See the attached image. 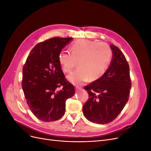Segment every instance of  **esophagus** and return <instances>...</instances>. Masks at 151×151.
<instances>
[{
	"label": "esophagus",
	"instance_id": "34e87169",
	"mask_svg": "<svg viewBox=\"0 0 151 151\" xmlns=\"http://www.w3.org/2000/svg\"><path fill=\"white\" fill-rule=\"evenodd\" d=\"M82 89L81 87H79V86H76V90H80V89Z\"/></svg>",
	"mask_w": 151,
	"mask_h": 151
}]
</instances>
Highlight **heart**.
Listing matches in <instances>:
<instances>
[{
    "label": "heart",
    "instance_id": "heart-1",
    "mask_svg": "<svg viewBox=\"0 0 151 151\" xmlns=\"http://www.w3.org/2000/svg\"><path fill=\"white\" fill-rule=\"evenodd\" d=\"M70 51L62 50L58 59L65 72H70L77 62L79 67L67 77L74 84L100 78L106 72L112 57L108 45L89 40L77 41L71 46Z\"/></svg>",
    "mask_w": 151,
    "mask_h": 151
}]
</instances>
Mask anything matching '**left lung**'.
<instances>
[{
  "label": "left lung",
  "instance_id": "1",
  "mask_svg": "<svg viewBox=\"0 0 151 151\" xmlns=\"http://www.w3.org/2000/svg\"><path fill=\"white\" fill-rule=\"evenodd\" d=\"M113 58L104 74L84 87L89 99L83 106L89 121L106 124L115 120L129 100L132 83L129 65L121 50L111 44Z\"/></svg>",
  "mask_w": 151,
  "mask_h": 151
}]
</instances>
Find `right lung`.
<instances>
[{
    "instance_id": "1",
    "label": "right lung",
    "mask_w": 151,
    "mask_h": 151,
    "mask_svg": "<svg viewBox=\"0 0 151 151\" xmlns=\"http://www.w3.org/2000/svg\"><path fill=\"white\" fill-rule=\"evenodd\" d=\"M72 40L55 37L38 43L22 68V88L27 104L42 121L61 118L66 100L75 94L74 87L65 79L58 59L59 53Z\"/></svg>"
}]
</instances>
